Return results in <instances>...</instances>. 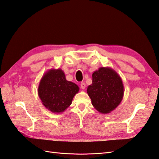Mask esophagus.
Segmentation results:
<instances>
[{"label": "esophagus", "instance_id": "obj_1", "mask_svg": "<svg viewBox=\"0 0 159 159\" xmlns=\"http://www.w3.org/2000/svg\"><path fill=\"white\" fill-rule=\"evenodd\" d=\"M85 87H86V84L84 83H80V88L82 89H84Z\"/></svg>", "mask_w": 159, "mask_h": 159}]
</instances>
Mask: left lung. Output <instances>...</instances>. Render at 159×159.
<instances>
[{
	"label": "left lung",
	"mask_w": 159,
	"mask_h": 159,
	"mask_svg": "<svg viewBox=\"0 0 159 159\" xmlns=\"http://www.w3.org/2000/svg\"><path fill=\"white\" fill-rule=\"evenodd\" d=\"M92 77V84L87 91L93 106L101 113H110L124 97V87L120 76L110 67H100Z\"/></svg>",
	"instance_id": "1"
}]
</instances>
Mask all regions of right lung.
Listing matches in <instances>:
<instances>
[{
  "mask_svg": "<svg viewBox=\"0 0 159 159\" xmlns=\"http://www.w3.org/2000/svg\"><path fill=\"white\" fill-rule=\"evenodd\" d=\"M79 91L75 83L66 79L60 68H52L44 73L38 87V95L45 107L52 113L64 112Z\"/></svg>",
  "mask_w": 159,
  "mask_h": 159,
  "instance_id": "obj_1",
  "label": "right lung"
}]
</instances>
